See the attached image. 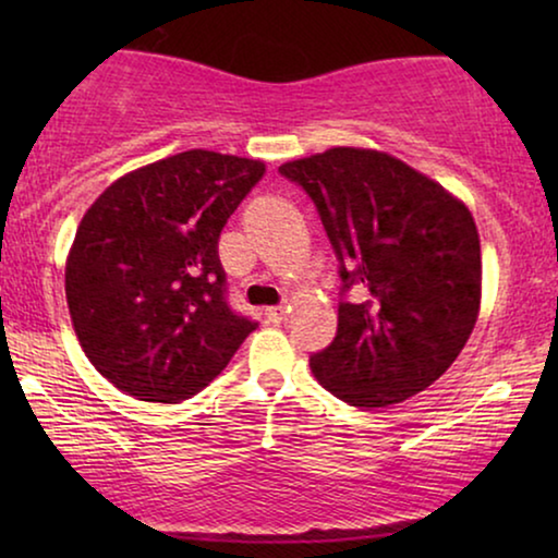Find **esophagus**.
I'll list each match as a JSON object with an SVG mask.
<instances>
[{
    "instance_id": "esophagus-1",
    "label": "esophagus",
    "mask_w": 558,
    "mask_h": 558,
    "mask_svg": "<svg viewBox=\"0 0 558 558\" xmlns=\"http://www.w3.org/2000/svg\"><path fill=\"white\" fill-rule=\"evenodd\" d=\"M266 317L271 319V323H281V319H284V307H266Z\"/></svg>"
}]
</instances>
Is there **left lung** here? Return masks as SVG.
Here are the masks:
<instances>
[{
	"label": "left lung",
	"mask_w": 558,
	"mask_h": 558,
	"mask_svg": "<svg viewBox=\"0 0 558 558\" xmlns=\"http://www.w3.org/2000/svg\"><path fill=\"white\" fill-rule=\"evenodd\" d=\"M279 172L304 187L340 258L338 335L310 357L340 401L380 409L432 386L480 315L483 262L460 197L393 155L332 147Z\"/></svg>",
	"instance_id": "obj_1"
}]
</instances>
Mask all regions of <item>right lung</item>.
I'll return each instance as SVG.
<instances>
[{
    "label": "right lung",
    "mask_w": 558,
    "mask_h": 558,
    "mask_svg": "<svg viewBox=\"0 0 558 558\" xmlns=\"http://www.w3.org/2000/svg\"><path fill=\"white\" fill-rule=\"evenodd\" d=\"M262 159L187 149L111 182L65 258L83 353L140 401L178 403L226 368L256 323L226 302L218 239Z\"/></svg>",
    "instance_id": "add662e5"
}]
</instances>
